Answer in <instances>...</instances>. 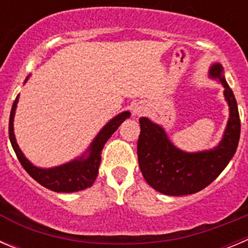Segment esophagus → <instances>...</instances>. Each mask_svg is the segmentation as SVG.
I'll use <instances>...</instances> for the list:
<instances>
[{"mask_svg": "<svg viewBox=\"0 0 248 248\" xmlns=\"http://www.w3.org/2000/svg\"><path fill=\"white\" fill-rule=\"evenodd\" d=\"M145 112H146V108H145L144 104L138 103V104H135V106H134V108H133V113H134V114L142 115Z\"/></svg>", "mask_w": 248, "mask_h": 248, "instance_id": "esophagus-1", "label": "esophagus"}]
</instances>
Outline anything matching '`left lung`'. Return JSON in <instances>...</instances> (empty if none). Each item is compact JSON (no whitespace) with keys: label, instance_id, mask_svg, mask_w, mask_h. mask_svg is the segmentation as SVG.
Returning a JSON list of instances; mask_svg holds the SVG:
<instances>
[{"label":"left lung","instance_id":"obj_1","mask_svg":"<svg viewBox=\"0 0 248 248\" xmlns=\"http://www.w3.org/2000/svg\"><path fill=\"white\" fill-rule=\"evenodd\" d=\"M210 76L224 86L225 98L230 107V118L221 142L209 151L187 154L174 147L165 130L147 118H140L138 160L146 182L157 192L167 195H187L209 186L228 166L237 149L241 122L237 103L229 87L222 66L215 63Z\"/></svg>","mask_w":248,"mask_h":248}]
</instances>
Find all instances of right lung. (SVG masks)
Segmentation results:
<instances>
[{
    "instance_id": "1",
    "label": "right lung",
    "mask_w": 248,
    "mask_h": 248,
    "mask_svg": "<svg viewBox=\"0 0 248 248\" xmlns=\"http://www.w3.org/2000/svg\"><path fill=\"white\" fill-rule=\"evenodd\" d=\"M18 96L16 101L13 102L10 114V124H8V133H10V140L13 150H15L20 165L23 166V169L28 172L31 178L35 179L43 187L58 193L78 192V190L90 188L93 185V182L96 181L97 174H98V167L101 165L102 158L101 154L104 147V144L112 136V134L119 128L120 124L126 118L130 117V113L129 112H123L118 114L117 117L113 118L99 131L94 141L91 144L90 149H88L87 157H85V155H83L78 160L71 161V162L65 163L62 166H59V167H54V169H39V167H35V166L31 165L24 157L23 152L20 151L17 142H16L15 133H13V117H15Z\"/></svg>"
}]
</instances>
